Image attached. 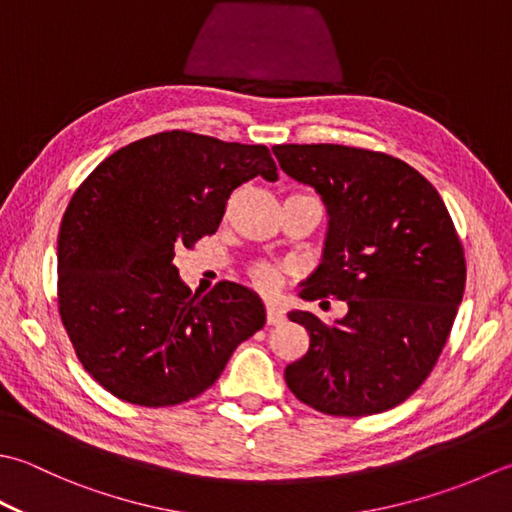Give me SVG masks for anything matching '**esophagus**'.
<instances>
[{"label":"esophagus","mask_w":512,"mask_h":512,"mask_svg":"<svg viewBox=\"0 0 512 512\" xmlns=\"http://www.w3.org/2000/svg\"><path fill=\"white\" fill-rule=\"evenodd\" d=\"M284 322V313L279 310L277 306H268L266 308V324L268 326H275V324H282Z\"/></svg>","instance_id":"1"}]
</instances>
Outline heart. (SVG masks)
Listing matches in <instances>:
<instances>
[{
  "label": "heart",
  "instance_id": "heart-1",
  "mask_svg": "<svg viewBox=\"0 0 512 512\" xmlns=\"http://www.w3.org/2000/svg\"><path fill=\"white\" fill-rule=\"evenodd\" d=\"M253 279H255V284H257L259 288L273 290V288L279 284V273H277V268L268 266V264H262V266H255Z\"/></svg>",
  "mask_w": 512,
  "mask_h": 512
}]
</instances>
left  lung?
I'll use <instances>...</instances> for the list:
<instances>
[{
    "label": "left lung",
    "mask_w": 512,
    "mask_h": 512,
    "mask_svg": "<svg viewBox=\"0 0 512 512\" xmlns=\"http://www.w3.org/2000/svg\"><path fill=\"white\" fill-rule=\"evenodd\" d=\"M273 153L328 215L322 259L299 297L348 304L335 322L290 310L310 346L286 366L288 388L337 417L402 404L433 370L464 297L466 259L442 197L413 166L373 150L284 144Z\"/></svg>",
    "instance_id": "8db88e82"
}]
</instances>
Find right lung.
Returning <instances> with one entry per match:
<instances>
[{
  "instance_id": "obj_1",
  "label": "right lung",
  "mask_w": 512,
  "mask_h": 512,
  "mask_svg": "<svg viewBox=\"0 0 512 512\" xmlns=\"http://www.w3.org/2000/svg\"><path fill=\"white\" fill-rule=\"evenodd\" d=\"M255 177H279L266 146L170 130L119 148L75 190L57 237L59 315L108 393L150 408L188 402L264 326L253 290L219 282L199 297L175 266Z\"/></svg>"
}]
</instances>
